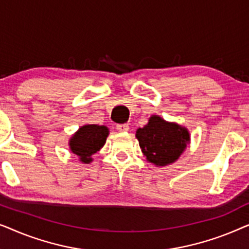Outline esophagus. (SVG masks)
<instances>
[{
  "mask_svg": "<svg viewBox=\"0 0 249 249\" xmlns=\"http://www.w3.org/2000/svg\"><path fill=\"white\" fill-rule=\"evenodd\" d=\"M117 129L119 131L124 132L129 130V125L127 124H117Z\"/></svg>",
  "mask_w": 249,
  "mask_h": 249,
  "instance_id": "esophagus-1",
  "label": "esophagus"
}]
</instances>
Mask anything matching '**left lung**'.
I'll return each instance as SVG.
<instances>
[{
	"instance_id": "left-lung-1",
	"label": "left lung",
	"mask_w": 249,
	"mask_h": 249,
	"mask_svg": "<svg viewBox=\"0 0 249 249\" xmlns=\"http://www.w3.org/2000/svg\"><path fill=\"white\" fill-rule=\"evenodd\" d=\"M142 154L156 166L176 162L189 144L187 128L176 122H168L159 115H152L145 127L136 131Z\"/></svg>"
}]
</instances>
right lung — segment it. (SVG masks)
Here are the masks:
<instances>
[{"label":"right lung","mask_w":249,"mask_h":249,"mask_svg":"<svg viewBox=\"0 0 249 249\" xmlns=\"http://www.w3.org/2000/svg\"><path fill=\"white\" fill-rule=\"evenodd\" d=\"M108 132L110 131L105 125L85 124L70 138V151L79 158L80 162L88 164L93 161L91 155L104 146Z\"/></svg>","instance_id":"1"}]
</instances>
